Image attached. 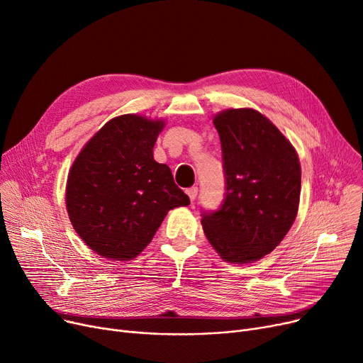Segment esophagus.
<instances>
[{
    "mask_svg": "<svg viewBox=\"0 0 363 363\" xmlns=\"http://www.w3.org/2000/svg\"><path fill=\"white\" fill-rule=\"evenodd\" d=\"M186 194H188L189 200L194 201L196 197H197V194H199V188H197V186H189V188L186 189Z\"/></svg>",
    "mask_w": 363,
    "mask_h": 363,
    "instance_id": "1",
    "label": "esophagus"
}]
</instances>
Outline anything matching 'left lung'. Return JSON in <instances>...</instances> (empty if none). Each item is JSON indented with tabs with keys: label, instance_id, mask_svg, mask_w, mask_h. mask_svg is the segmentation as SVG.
<instances>
[{
	"label": "left lung",
	"instance_id": "left-lung-1",
	"mask_svg": "<svg viewBox=\"0 0 363 363\" xmlns=\"http://www.w3.org/2000/svg\"><path fill=\"white\" fill-rule=\"evenodd\" d=\"M213 123L222 147L225 194L218 211L201 212L203 230L226 262H255L275 249L297 216V152L256 110H225Z\"/></svg>",
	"mask_w": 363,
	"mask_h": 363
}]
</instances>
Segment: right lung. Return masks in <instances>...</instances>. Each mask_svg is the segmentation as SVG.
Returning <instances> with one entry per match:
<instances>
[{"mask_svg":"<svg viewBox=\"0 0 363 363\" xmlns=\"http://www.w3.org/2000/svg\"><path fill=\"white\" fill-rule=\"evenodd\" d=\"M162 128V121L137 114L114 118L88 141L70 169V222L100 256H138L170 208L189 204L169 166L152 159Z\"/></svg>","mask_w":363,"mask_h":363,"instance_id":"1","label":"right lung"}]
</instances>
